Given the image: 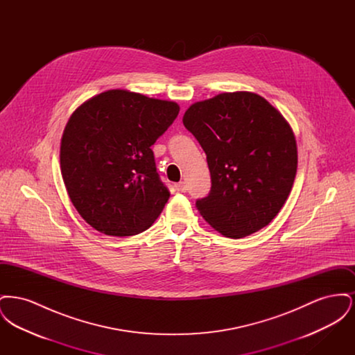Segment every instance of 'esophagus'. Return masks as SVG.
I'll return each instance as SVG.
<instances>
[{
    "label": "esophagus",
    "mask_w": 355,
    "mask_h": 355,
    "mask_svg": "<svg viewBox=\"0 0 355 355\" xmlns=\"http://www.w3.org/2000/svg\"><path fill=\"white\" fill-rule=\"evenodd\" d=\"M175 189H177L178 191H181V193H185L186 190H187V186H186L185 182H178V184L175 185Z\"/></svg>",
    "instance_id": "1"
}]
</instances>
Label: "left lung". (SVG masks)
<instances>
[{
	"mask_svg": "<svg viewBox=\"0 0 355 355\" xmlns=\"http://www.w3.org/2000/svg\"><path fill=\"white\" fill-rule=\"evenodd\" d=\"M211 175V190L196 207L229 238L269 225L286 202L297 174V141L285 117L252 92L220 93L194 102L184 114Z\"/></svg>",
	"mask_w": 355,
	"mask_h": 355,
	"instance_id": "obj_1",
	"label": "left lung"
}]
</instances>
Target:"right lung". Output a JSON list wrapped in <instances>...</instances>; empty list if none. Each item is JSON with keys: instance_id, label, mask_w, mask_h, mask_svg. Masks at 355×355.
I'll return each mask as SVG.
<instances>
[{"instance_id": "right-lung-1", "label": "right lung", "mask_w": 355, "mask_h": 355, "mask_svg": "<svg viewBox=\"0 0 355 355\" xmlns=\"http://www.w3.org/2000/svg\"><path fill=\"white\" fill-rule=\"evenodd\" d=\"M180 105L112 89L81 103L61 138L60 166L69 198L106 236L149 229L169 200L150 149Z\"/></svg>"}]
</instances>
